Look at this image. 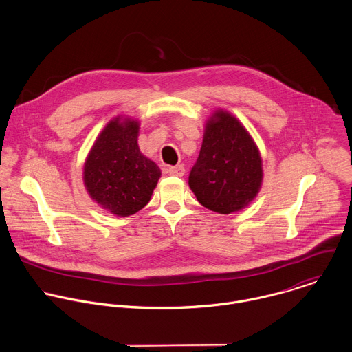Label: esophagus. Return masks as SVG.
Wrapping results in <instances>:
<instances>
[{"label": "esophagus", "mask_w": 352, "mask_h": 352, "mask_svg": "<svg viewBox=\"0 0 352 352\" xmlns=\"http://www.w3.org/2000/svg\"><path fill=\"white\" fill-rule=\"evenodd\" d=\"M167 173L170 175H175V177H184L185 175V167L184 166H173L167 168Z\"/></svg>", "instance_id": "esophagus-1"}]
</instances>
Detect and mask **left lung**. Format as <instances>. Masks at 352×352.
I'll return each mask as SVG.
<instances>
[{"mask_svg": "<svg viewBox=\"0 0 352 352\" xmlns=\"http://www.w3.org/2000/svg\"><path fill=\"white\" fill-rule=\"evenodd\" d=\"M263 177L258 146L246 128L227 110L213 111L189 175L197 201L220 214L241 211L258 195Z\"/></svg>", "mask_w": 352, "mask_h": 352, "instance_id": "obj_1", "label": "left lung"}]
</instances>
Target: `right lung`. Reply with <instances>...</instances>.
I'll use <instances>...</instances> for the list:
<instances>
[{"instance_id": "1", "label": "right lung", "mask_w": 352, "mask_h": 352, "mask_svg": "<svg viewBox=\"0 0 352 352\" xmlns=\"http://www.w3.org/2000/svg\"><path fill=\"white\" fill-rule=\"evenodd\" d=\"M139 120L118 116L99 133L89 149L82 181L89 197L120 217L142 210L162 175L155 162L141 153Z\"/></svg>"}]
</instances>
